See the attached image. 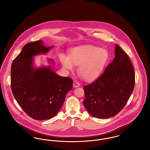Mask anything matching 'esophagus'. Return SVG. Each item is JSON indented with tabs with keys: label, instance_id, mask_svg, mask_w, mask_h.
<instances>
[{
	"label": "esophagus",
	"instance_id": "34e87169",
	"mask_svg": "<svg viewBox=\"0 0 150 150\" xmlns=\"http://www.w3.org/2000/svg\"><path fill=\"white\" fill-rule=\"evenodd\" d=\"M73 86H74V88H78L79 86H80V84L77 81L75 80V81H74V83H73Z\"/></svg>",
	"mask_w": 150,
	"mask_h": 150
}]
</instances>
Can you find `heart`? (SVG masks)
<instances>
[{
  "mask_svg": "<svg viewBox=\"0 0 150 150\" xmlns=\"http://www.w3.org/2000/svg\"><path fill=\"white\" fill-rule=\"evenodd\" d=\"M109 59V53L105 48L85 45L74 48L69 57L61 55L60 61L65 69L72 71L78 66L79 75L86 81L97 78L104 70Z\"/></svg>",
  "mask_w": 150,
  "mask_h": 150,
  "instance_id": "1",
  "label": "heart"
}]
</instances>
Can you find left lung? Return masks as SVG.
Masks as SVG:
<instances>
[{
    "mask_svg": "<svg viewBox=\"0 0 150 150\" xmlns=\"http://www.w3.org/2000/svg\"><path fill=\"white\" fill-rule=\"evenodd\" d=\"M115 58L103 74L91 84L84 86L83 105L92 116L107 119L117 114L133 92L135 73L128 54L117 44Z\"/></svg>",
    "mask_w": 150,
    "mask_h": 150,
    "instance_id": "8db88e82",
    "label": "left lung"
}]
</instances>
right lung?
Returning <instances> with one entry per match:
<instances>
[{
    "label": "right lung",
    "instance_id": "right-lung-1",
    "mask_svg": "<svg viewBox=\"0 0 150 150\" xmlns=\"http://www.w3.org/2000/svg\"><path fill=\"white\" fill-rule=\"evenodd\" d=\"M54 46L46 47L42 40L26 44L11 66V88L22 110L34 119L47 120L56 115L62 106L73 81L53 70L55 64L36 67L34 57L47 54Z\"/></svg>",
    "mask_w": 150,
    "mask_h": 150
}]
</instances>
